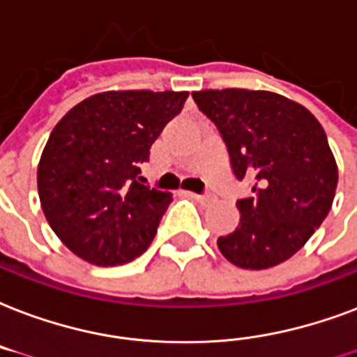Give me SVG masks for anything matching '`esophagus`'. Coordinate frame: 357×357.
Instances as JSON below:
<instances>
[{"label": "esophagus", "mask_w": 357, "mask_h": 357, "mask_svg": "<svg viewBox=\"0 0 357 357\" xmlns=\"http://www.w3.org/2000/svg\"><path fill=\"white\" fill-rule=\"evenodd\" d=\"M186 195H190V197H193L195 201H199V203H210L212 201V195L210 193H192V192H186Z\"/></svg>", "instance_id": "obj_1"}]
</instances>
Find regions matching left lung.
Segmentation results:
<instances>
[{
  "label": "left lung",
  "mask_w": 357,
  "mask_h": 357,
  "mask_svg": "<svg viewBox=\"0 0 357 357\" xmlns=\"http://www.w3.org/2000/svg\"><path fill=\"white\" fill-rule=\"evenodd\" d=\"M199 109L216 124L238 181L240 223L218 238L234 266L264 270L291 259L324 222L337 188V164L324 128L296 102L270 91H195Z\"/></svg>",
  "instance_id": "8db88e82"
}]
</instances>
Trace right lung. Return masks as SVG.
I'll list each match as a JSON object with an SVG mask.
<instances>
[{
  "mask_svg": "<svg viewBox=\"0 0 357 357\" xmlns=\"http://www.w3.org/2000/svg\"><path fill=\"white\" fill-rule=\"evenodd\" d=\"M186 98V91H106L55 124L38 162V197L74 255L117 266L147 251L173 197L141 184V164Z\"/></svg>",
  "mask_w": 357,
  "mask_h": 357,
  "instance_id": "right-lung-1",
  "label": "right lung"
}]
</instances>
